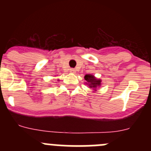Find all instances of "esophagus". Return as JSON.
<instances>
[{
  "instance_id": "1",
  "label": "esophagus",
  "mask_w": 151,
  "mask_h": 151,
  "mask_svg": "<svg viewBox=\"0 0 151 151\" xmlns=\"http://www.w3.org/2000/svg\"><path fill=\"white\" fill-rule=\"evenodd\" d=\"M70 72H71V73H75L76 72L75 68H71V69H70Z\"/></svg>"
}]
</instances>
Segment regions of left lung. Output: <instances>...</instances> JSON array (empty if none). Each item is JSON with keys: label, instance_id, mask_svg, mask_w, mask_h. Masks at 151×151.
Here are the masks:
<instances>
[{"label": "left lung", "instance_id": "8db88e82", "mask_svg": "<svg viewBox=\"0 0 151 151\" xmlns=\"http://www.w3.org/2000/svg\"><path fill=\"white\" fill-rule=\"evenodd\" d=\"M85 80L88 82V86L91 88H96L97 86H99L101 85V80H96L94 76L91 75V74H86L85 76Z\"/></svg>", "mask_w": 151, "mask_h": 151}]
</instances>
